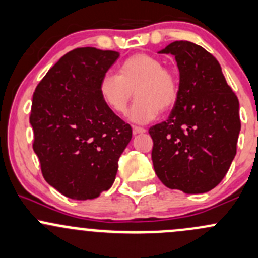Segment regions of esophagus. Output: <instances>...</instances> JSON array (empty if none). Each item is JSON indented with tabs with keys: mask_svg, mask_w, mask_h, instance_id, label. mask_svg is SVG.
<instances>
[{
	"mask_svg": "<svg viewBox=\"0 0 258 258\" xmlns=\"http://www.w3.org/2000/svg\"><path fill=\"white\" fill-rule=\"evenodd\" d=\"M147 130L144 128H140V126H133V133L134 134H143V133H145Z\"/></svg>",
	"mask_w": 258,
	"mask_h": 258,
	"instance_id": "34e87169",
	"label": "esophagus"
}]
</instances>
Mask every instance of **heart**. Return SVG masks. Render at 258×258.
<instances>
[{
    "label": "heart",
    "mask_w": 258,
    "mask_h": 258,
    "mask_svg": "<svg viewBox=\"0 0 258 258\" xmlns=\"http://www.w3.org/2000/svg\"><path fill=\"white\" fill-rule=\"evenodd\" d=\"M137 100L129 111L130 120L149 123L159 111L174 106L178 99V79L163 61L148 53H135L118 68V75L106 73L99 81V94L109 109L124 113L133 99Z\"/></svg>",
    "instance_id": "obj_1"
}]
</instances>
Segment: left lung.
<instances>
[{
  "instance_id": "1",
  "label": "left lung",
  "mask_w": 258,
  "mask_h": 258,
  "mask_svg": "<svg viewBox=\"0 0 258 258\" xmlns=\"http://www.w3.org/2000/svg\"><path fill=\"white\" fill-rule=\"evenodd\" d=\"M159 53L175 57L179 93L169 118L149 129L154 170L170 189L206 193L219 184L236 155L238 99L202 46L174 41Z\"/></svg>"
}]
</instances>
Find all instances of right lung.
<instances>
[{"label":"right lung","mask_w":258,"mask_h":258,"mask_svg":"<svg viewBox=\"0 0 258 258\" xmlns=\"http://www.w3.org/2000/svg\"><path fill=\"white\" fill-rule=\"evenodd\" d=\"M119 52L79 47L36 86L30 123L46 182L71 200H93L115 180L132 128L105 105L99 81Z\"/></svg>","instance_id":"right-lung-1"}]
</instances>
